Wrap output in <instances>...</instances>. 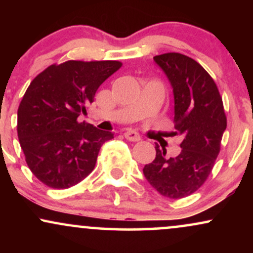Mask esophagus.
I'll return each instance as SVG.
<instances>
[{"label":"esophagus","instance_id":"34e87169","mask_svg":"<svg viewBox=\"0 0 253 253\" xmlns=\"http://www.w3.org/2000/svg\"><path fill=\"white\" fill-rule=\"evenodd\" d=\"M125 138L129 141H139L141 139V136L138 132H135V130L128 129L127 132H125Z\"/></svg>","mask_w":253,"mask_h":253}]
</instances>
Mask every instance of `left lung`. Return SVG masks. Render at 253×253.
Listing matches in <instances>:
<instances>
[{"instance_id":"1","label":"left lung","mask_w":253,"mask_h":253,"mask_svg":"<svg viewBox=\"0 0 253 253\" xmlns=\"http://www.w3.org/2000/svg\"><path fill=\"white\" fill-rule=\"evenodd\" d=\"M173 89L177 134L181 153L167 158L156 145V158L144 167L146 179L161 195L179 200L206 182L221 149L227 126L222 97L211 75L193 58L177 52L153 57Z\"/></svg>"}]
</instances>
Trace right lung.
<instances>
[{
	"mask_svg": "<svg viewBox=\"0 0 253 253\" xmlns=\"http://www.w3.org/2000/svg\"><path fill=\"white\" fill-rule=\"evenodd\" d=\"M121 66L118 60H68L31 82L17 109V136L28 168L45 185L68 189L94 170L101 146L114 134L77 119Z\"/></svg>",
	"mask_w": 253,
	"mask_h": 253,
	"instance_id": "add662e5",
	"label": "right lung"
}]
</instances>
